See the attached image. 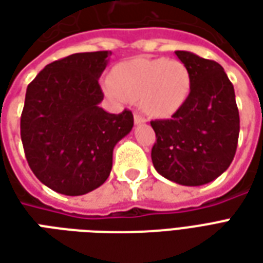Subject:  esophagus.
Returning a JSON list of instances; mask_svg holds the SVG:
<instances>
[{
    "label": "esophagus",
    "mask_w": 263,
    "mask_h": 263,
    "mask_svg": "<svg viewBox=\"0 0 263 263\" xmlns=\"http://www.w3.org/2000/svg\"><path fill=\"white\" fill-rule=\"evenodd\" d=\"M134 121H135V124H137V125H141V124H145V122H146V118H145V117H142L141 114H135V117H134Z\"/></svg>",
    "instance_id": "esophagus-1"
}]
</instances>
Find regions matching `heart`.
<instances>
[{"label": "heart", "mask_w": 263, "mask_h": 263, "mask_svg": "<svg viewBox=\"0 0 263 263\" xmlns=\"http://www.w3.org/2000/svg\"><path fill=\"white\" fill-rule=\"evenodd\" d=\"M192 88L190 73L184 63L165 58H137L121 63L112 71L105 91L115 100L139 101L148 114L166 117L186 103Z\"/></svg>", "instance_id": "heart-1"}]
</instances>
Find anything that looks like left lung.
Instances as JSON below:
<instances>
[{
	"instance_id": "obj_1",
	"label": "left lung",
	"mask_w": 263,
	"mask_h": 263,
	"mask_svg": "<svg viewBox=\"0 0 263 263\" xmlns=\"http://www.w3.org/2000/svg\"><path fill=\"white\" fill-rule=\"evenodd\" d=\"M186 65L192 88L171 120L151 122L156 134L152 163L167 180L201 186L231 165L239 135L235 92L222 66L186 50L175 52Z\"/></svg>"
}]
</instances>
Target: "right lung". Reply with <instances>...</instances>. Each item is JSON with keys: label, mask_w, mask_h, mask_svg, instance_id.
I'll list each match as a JSON object with an SVG mask.
<instances>
[{"label": "right lung", "mask_w": 263, "mask_h": 263, "mask_svg": "<svg viewBox=\"0 0 263 263\" xmlns=\"http://www.w3.org/2000/svg\"><path fill=\"white\" fill-rule=\"evenodd\" d=\"M111 52L56 60L26 88L21 139L33 175L54 192L81 196L100 187L112 169L117 143L131 132L134 115L100 107L98 79Z\"/></svg>", "instance_id": "1"}]
</instances>
